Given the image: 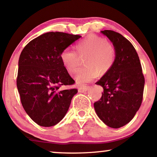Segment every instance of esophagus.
I'll return each mask as SVG.
<instances>
[{
  "label": "esophagus",
  "instance_id": "obj_1",
  "mask_svg": "<svg viewBox=\"0 0 157 157\" xmlns=\"http://www.w3.org/2000/svg\"><path fill=\"white\" fill-rule=\"evenodd\" d=\"M88 89H89V86H82L79 87L78 91L79 92H86Z\"/></svg>",
  "mask_w": 157,
  "mask_h": 157
}]
</instances>
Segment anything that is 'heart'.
<instances>
[{
	"label": "heart",
	"instance_id": "heart-1",
	"mask_svg": "<svg viewBox=\"0 0 157 157\" xmlns=\"http://www.w3.org/2000/svg\"><path fill=\"white\" fill-rule=\"evenodd\" d=\"M76 50L66 48L60 53V60L65 70L71 75L78 71L80 56H84L86 65L76 77L78 85H84L97 78L98 74L103 75L113 68L116 59V51L113 44L104 38L90 34L75 44ZM78 54L77 55V53Z\"/></svg>",
	"mask_w": 157,
	"mask_h": 157
}]
</instances>
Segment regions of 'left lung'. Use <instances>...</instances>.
<instances>
[{"label":"left lung","instance_id":"left-lung-1","mask_svg":"<svg viewBox=\"0 0 157 157\" xmlns=\"http://www.w3.org/2000/svg\"><path fill=\"white\" fill-rule=\"evenodd\" d=\"M113 42L116 59L113 68L96 84L104 89L94 107L100 119L112 128H119L133 118L143 99L144 77L138 53L121 34L101 31Z\"/></svg>","mask_w":157,"mask_h":157}]
</instances>
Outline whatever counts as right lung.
I'll list each match as a JSON object with an SVG mask.
<instances>
[{
	"mask_svg": "<svg viewBox=\"0 0 157 157\" xmlns=\"http://www.w3.org/2000/svg\"><path fill=\"white\" fill-rule=\"evenodd\" d=\"M80 37L62 32L46 33L30 41L21 53L17 88L25 112L39 126L59 123L77 94V89H60L75 81L63 67L59 56Z\"/></svg>",
	"mask_w": 157,
	"mask_h": 157,
	"instance_id": "obj_1",
	"label": "right lung"
}]
</instances>
